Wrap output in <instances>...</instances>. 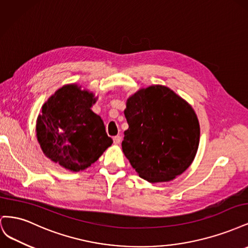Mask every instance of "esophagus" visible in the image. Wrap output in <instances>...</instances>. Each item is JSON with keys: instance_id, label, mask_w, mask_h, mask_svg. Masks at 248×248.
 Returning <instances> with one entry per match:
<instances>
[{"instance_id": "34e87169", "label": "esophagus", "mask_w": 248, "mask_h": 248, "mask_svg": "<svg viewBox=\"0 0 248 248\" xmlns=\"http://www.w3.org/2000/svg\"><path fill=\"white\" fill-rule=\"evenodd\" d=\"M112 140H114L115 145H119L120 142H121V137L116 136V137H114V139H112Z\"/></svg>"}]
</instances>
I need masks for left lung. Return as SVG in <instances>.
I'll return each instance as SVG.
<instances>
[{"instance_id":"8db88e82","label":"left lung","mask_w":248,"mask_h":248,"mask_svg":"<svg viewBox=\"0 0 248 248\" xmlns=\"http://www.w3.org/2000/svg\"><path fill=\"white\" fill-rule=\"evenodd\" d=\"M128 129L122 150L138 175L150 183L168 182L192 163L200 144L196 111L166 86L140 89L126 101Z\"/></svg>"}]
</instances>
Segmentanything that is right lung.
<instances>
[{
    "label": "right lung",
    "instance_id": "1",
    "mask_svg": "<svg viewBox=\"0 0 248 248\" xmlns=\"http://www.w3.org/2000/svg\"><path fill=\"white\" fill-rule=\"evenodd\" d=\"M97 98L81 86L68 84L43 104L36 136L48 159L71 171L84 170L112 144L102 119L91 109Z\"/></svg>",
    "mask_w": 248,
    "mask_h": 248
}]
</instances>
